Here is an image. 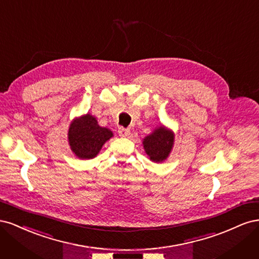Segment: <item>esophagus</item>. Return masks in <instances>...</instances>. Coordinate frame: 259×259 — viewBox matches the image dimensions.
I'll use <instances>...</instances> for the list:
<instances>
[{
	"mask_svg": "<svg viewBox=\"0 0 259 259\" xmlns=\"http://www.w3.org/2000/svg\"><path fill=\"white\" fill-rule=\"evenodd\" d=\"M117 133H119V135L121 137H127L131 135V131L128 128H124V127H119Z\"/></svg>",
	"mask_w": 259,
	"mask_h": 259,
	"instance_id": "1",
	"label": "esophagus"
}]
</instances>
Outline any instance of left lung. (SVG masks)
Listing matches in <instances>:
<instances>
[{"label": "left lung", "mask_w": 259, "mask_h": 259, "mask_svg": "<svg viewBox=\"0 0 259 259\" xmlns=\"http://www.w3.org/2000/svg\"><path fill=\"white\" fill-rule=\"evenodd\" d=\"M174 133L165 126L156 127L144 138L143 145L149 159L155 163L165 161L174 146Z\"/></svg>", "instance_id": "8db88e82"}]
</instances>
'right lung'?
<instances>
[{
  "mask_svg": "<svg viewBox=\"0 0 259 259\" xmlns=\"http://www.w3.org/2000/svg\"><path fill=\"white\" fill-rule=\"evenodd\" d=\"M113 136V133L101 127L95 116L88 113L75 117L68 131V140L72 152L82 160L95 158L107 140Z\"/></svg>",
  "mask_w": 259,
  "mask_h": 259,
  "instance_id": "add662e5",
  "label": "right lung"
}]
</instances>
